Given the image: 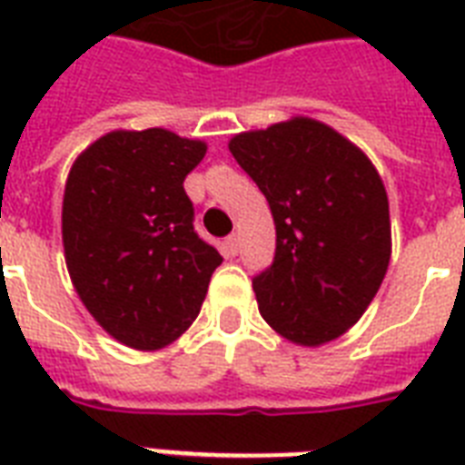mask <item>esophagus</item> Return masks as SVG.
<instances>
[{"label":"esophagus","instance_id":"esophagus-1","mask_svg":"<svg viewBox=\"0 0 465 465\" xmlns=\"http://www.w3.org/2000/svg\"><path fill=\"white\" fill-rule=\"evenodd\" d=\"M224 253L229 255V258H233V255L239 253V236H236V233H232V236H226L224 239Z\"/></svg>","mask_w":465,"mask_h":465}]
</instances>
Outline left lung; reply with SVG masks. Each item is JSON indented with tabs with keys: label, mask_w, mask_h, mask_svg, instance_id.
<instances>
[{
	"label": "left lung",
	"mask_w": 465,
	"mask_h": 465,
	"mask_svg": "<svg viewBox=\"0 0 465 465\" xmlns=\"http://www.w3.org/2000/svg\"><path fill=\"white\" fill-rule=\"evenodd\" d=\"M229 152L275 219V258L253 277L261 316L297 345L340 338L367 311L389 270L381 175L361 149L311 118L236 134Z\"/></svg>",
	"instance_id": "obj_1"
}]
</instances>
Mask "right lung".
Returning <instances> with one entry per match:
<instances>
[{"label":"right lung","instance_id":"add662e5","mask_svg":"<svg viewBox=\"0 0 465 465\" xmlns=\"http://www.w3.org/2000/svg\"><path fill=\"white\" fill-rule=\"evenodd\" d=\"M204 142L152 127L108 133L79 154L62 203L64 261L76 294L113 338L159 350L200 313L217 248L197 236L183 181Z\"/></svg>","mask_w":465,"mask_h":465}]
</instances>
